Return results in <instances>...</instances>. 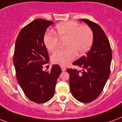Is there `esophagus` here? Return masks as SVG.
I'll return each instance as SVG.
<instances>
[{
	"instance_id": "esophagus-1",
	"label": "esophagus",
	"mask_w": 122,
	"mask_h": 122,
	"mask_svg": "<svg viewBox=\"0 0 122 122\" xmlns=\"http://www.w3.org/2000/svg\"><path fill=\"white\" fill-rule=\"evenodd\" d=\"M61 69H62V70L64 71H66V67H65L64 66H61Z\"/></svg>"
}]
</instances>
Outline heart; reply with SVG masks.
Here are the masks:
<instances>
[{
  "instance_id": "obj_1",
  "label": "heart",
  "mask_w": 122,
  "mask_h": 122,
  "mask_svg": "<svg viewBox=\"0 0 122 122\" xmlns=\"http://www.w3.org/2000/svg\"><path fill=\"white\" fill-rule=\"evenodd\" d=\"M56 34L48 32L43 38V41L48 51L52 52L58 47L60 40L66 39L64 49L55 51L51 56L53 64L66 65L75 59L77 54L84 55L91 48L94 41V33L90 27L82 25L75 21H67L58 24Z\"/></svg>"
}]
</instances>
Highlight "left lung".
<instances>
[{
	"instance_id": "1",
	"label": "left lung",
	"mask_w": 122,
	"mask_h": 122,
	"mask_svg": "<svg viewBox=\"0 0 122 122\" xmlns=\"http://www.w3.org/2000/svg\"><path fill=\"white\" fill-rule=\"evenodd\" d=\"M94 33V41L90 50L73 64L82 71L67 69L70 87L75 98L82 103H90L103 91L111 73L112 50L111 45L101 26L88 19H83Z\"/></svg>"
}]
</instances>
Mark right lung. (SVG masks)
<instances>
[{"label": "right lung", "instance_id": "1", "mask_svg": "<svg viewBox=\"0 0 122 122\" xmlns=\"http://www.w3.org/2000/svg\"><path fill=\"white\" fill-rule=\"evenodd\" d=\"M53 22L38 19L26 25L15 41L14 64L18 83L30 100L36 103L49 101L62 70L53 65L51 71L42 70L49 63V54L43 41L45 31Z\"/></svg>", "mask_w": 122, "mask_h": 122}]
</instances>
